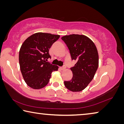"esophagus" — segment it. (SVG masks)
I'll return each mask as SVG.
<instances>
[{
    "mask_svg": "<svg viewBox=\"0 0 124 124\" xmlns=\"http://www.w3.org/2000/svg\"><path fill=\"white\" fill-rule=\"evenodd\" d=\"M66 68V67L65 66H62V67H61V69L62 70H64Z\"/></svg>",
    "mask_w": 124,
    "mask_h": 124,
    "instance_id": "obj_1",
    "label": "esophagus"
}]
</instances>
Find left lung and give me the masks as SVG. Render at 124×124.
<instances>
[{
	"instance_id": "1",
	"label": "left lung",
	"mask_w": 124,
	"mask_h": 124,
	"mask_svg": "<svg viewBox=\"0 0 124 124\" xmlns=\"http://www.w3.org/2000/svg\"><path fill=\"white\" fill-rule=\"evenodd\" d=\"M61 39L68 48L71 60L76 61L75 66L70 68L73 78L64 81V85L70 91L80 92L93 80L98 69L97 49L93 42L84 35H66Z\"/></svg>"
}]
</instances>
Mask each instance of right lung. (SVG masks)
I'll return each mask as SVG.
<instances>
[{"mask_svg":"<svg viewBox=\"0 0 124 124\" xmlns=\"http://www.w3.org/2000/svg\"><path fill=\"white\" fill-rule=\"evenodd\" d=\"M60 35L38 32L30 36L22 45L19 53L21 71L25 82L33 89L42 88L47 85L52 72L57 66L48 61L51 58L49 49Z\"/></svg>","mask_w":124,"mask_h":124,"instance_id":"add662e5","label":"right lung"}]
</instances>
